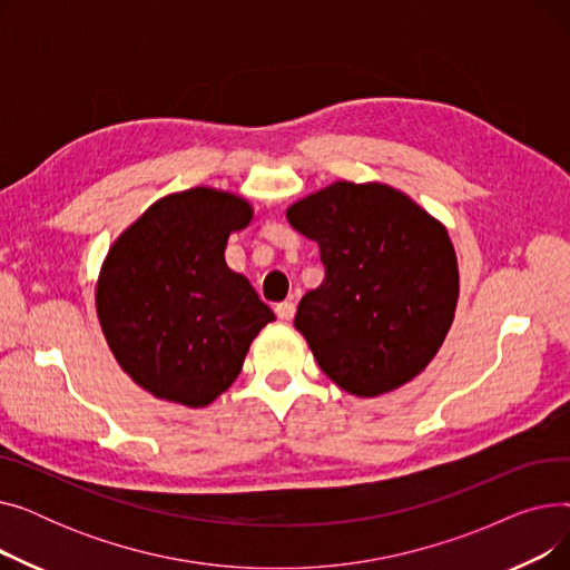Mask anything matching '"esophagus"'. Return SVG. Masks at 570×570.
Here are the masks:
<instances>
[{
    "label": "esophagus",
    "instance_id": "esophagus-1",
    "mask_svg": "<svg viewBox=\"0 0 570 570\" xmlns=\"http://www.w3.org/2000/svg\"><path fill=\"white\" fill-rule=\"evenodd\" d=\"M275 312H277V316H279L282 321H291V318L295 316V303L284 301V303H279V305L275 307Z\"/></svg>",
    "mask_w": 570,
    "mask_h": 570
}]
</instances>
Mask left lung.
I'll use <instances>...</instances> for the list:
<instances>
[{
  "label": "left lung",
  "mask_w": 570,
  "mask_h": 570,
  "mask_svg": "<svg viewBox=\"0 0 570 570\" xmlns=\"http://www.w3.org/2000/svg\"><path fill=\"white\" fill-rule=\"evenodd\" d=\"M321 247L325 279L295 314L318 367L355 397L421 374L451 331L460 269L448 228L409 194L337 179L286 209Z\"/></svg>",
  "instance_id": "8db88e82"
}]
</instances>
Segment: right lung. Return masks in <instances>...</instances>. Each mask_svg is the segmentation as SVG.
I'll use <instances>...</instances> for the list:
<instances>
[{
    "label": "right lung",
    "mask_w": 570,
    "mask_h": 570,
    "mask_svg": "<svg viewBox=\"0 0 570 570\" xmlns=\"http://www.w3.org/2000/svg\"><path fill=\"white\" fill-rule=\"evenodd\" d=\"M252 219L245 196L200 185L159 198L110 245L95 286L101 333L117 365L157 400L213 404L275 321L224 256L230 233Z\"/></svg>",
    "instance_id": "add662e5"
}]
</instances>
